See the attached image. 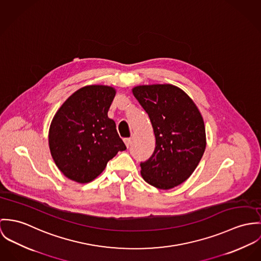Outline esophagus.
Here are the masks:
<instances>
[{"instance_id": "34e87169", "label": "esophagus", "mask_w": 261, "mask_h": 261, "mask_svg": "<svg viewBox=\"0 0 261 261\" xmlns=\"http://www.w3.org/2000/svg\"><path fill=\"white\" fill-rule=\"evenodd\" d=\"M124 142H125V144H126L127 147H129V146L131 145V139H130V138H125V139H124Z\"/></svg>"}]
</instances>
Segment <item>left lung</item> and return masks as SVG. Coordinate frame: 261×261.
<instances>
[{
	"mask_svg": "<svg viewBox=\"0 0 261 261\" xmlns=\"http://www.w3.org/2000/svg\"><path fill=\"white\" fill-rule=\"evenodd\" d=\"M150 118L156 145L141 162V175L150 185L167 190L193 173L206 147L203 118L190 97L170 84L137 86L132 90Z\"/></svg>",
	"mask_w": 261,
	"mask_h": 261,
	"instance_id": "1",
	"label": "left lung"
}]
</instances>
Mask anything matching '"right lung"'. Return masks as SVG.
<instances>
[{"label": "right lung", "instance_id": "add662e5", "mask_svg": "<svg viewBox=\"0 0 261 261\" xmlns=\"http://www.w3.org/2000/svg\"><path fill=\"white\" fill-rule=\"evenodd\" d=\"M115 94V89L108 86L81 88L53 118L49 130L51 155L69 179L79 183L92 181L119 151L126 149L115 122L108 117Z\"/></svg>", "mask_w": 261, "mask_h": 261}]
</instances>
